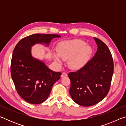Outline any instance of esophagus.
Listing matches in <instances>:
<instances>
[{
	"mask_svg": "<svg viewBox=\"0 0 126 126\" xmlns=\"http://www.w3.org/2000/svg\"><path fill=\"white\" fill-rule=\"evenodd\" d=\"M67 76V74L65 73V72H63L61 74V77L63 78V77H65Z\"/></svg>",
	"mask_w": 126,
	"mask_h": 126,
	"instance_id": "obj_1",
	"label": "esophagus"
}]
</instances>
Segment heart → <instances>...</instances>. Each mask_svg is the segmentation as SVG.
<instances>
[{
  "mask_svg": "<svg viewBox=\"0 0 126 126\" xmlns=\"http://www.w3.org/2000/svg\"><path fill=\"white\" fill-rule=\"evenodd\" d=\"M58 54L52 53V57L55 62L61 64L60 59L68 61L69 67L73 69H78L86 64L90 58L92 48L81 40L74 39L61 42L57 46Z\"/></svg>",
  "mask_w": 126,
  "mask_h": 126,
  "instance_id": "obj_1",
  "label": "heart"
}]
</instances>
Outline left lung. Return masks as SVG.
Listing matches in <instances>:
<instances>
[{
    "instance_id": "left-lung-1",
    "label": "left lung",
    "mask_w": 126,
    "mask_h": 126,
    "mask_svg": "<svg viewBox=\"0 0 126 126\" xmlns=\"http://www.w3.org/2000/svg\"><path fill=\"white\" fill-rule=\"evenodd\" d=\"M95 55L84 67L71 72L69 94L76 103L89 107L101 101L109 92L113 73V61L109 48L97 38Z\"/></svg>"
}]
</instances>
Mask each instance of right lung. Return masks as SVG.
Here are the masks:
<instances>
[{
  "label": "right lung",
  "mask_w": 126,
  "mask_h": 126,
  "mask_svg": "<svg viewBox=\"0 0 126 126\" xmlns=\"http://www.w3.org/2000/svg\"><path fill=\"white\" fill-rule=\"evenodd\" d=\"M58 34H34L19 42L13 53L10 72L19 95L29 103H42L48 98L55 82L62 73L48 68L45 63L32 55V47L36 44L48 46Z\"/></svg>",
  "instance_id": "1"
}]
</instances>
